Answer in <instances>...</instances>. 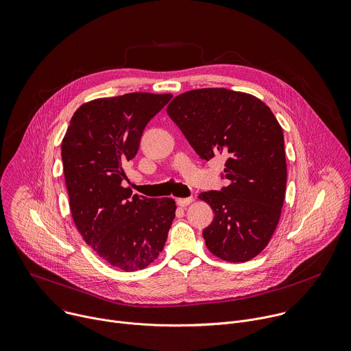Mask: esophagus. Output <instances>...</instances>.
I'll return each instance as SVG.
<instances>
[{"mask_svg": "<svg viewBox=\"0 0 351 351\" xmlns=\"http://www.w3.org/2000/svg\"><path fill=\"white\" fill-rule=\"evenodd\" d=\"M193 202V197H180L177 199V204L181 206V207H185L188 204H191Z\"/></svg>", "mask_w": 351, "mask_h": 351, "instance_id": "obj_1", "label": "esophagus"}]
</instances>
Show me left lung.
I'll return each instance as SVG.
<instances>
[{
	"instance_id": "1",
	"label": "left lung",
	"mask_w": 351,
	"mask_h": 351,
	"mask_svg": "<svg viewBox=\"0 0 351 351\" xmlns=\"http://www.w3.org/2000/svg\"><path fill=\"white\" fill-rule=\"evenodd\" d=\"M167 113L202 159L227 158L230 185L199 195L215 213L203 230L207 249L231 263L256 257L268 245L284 206L282 127L263 101L227 88L186 91L169 104Z\"/></svg>"
}]
</instances>
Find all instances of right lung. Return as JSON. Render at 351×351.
<instances>
[{
    "label": "right lung",
    "instance_id": "add662e5",
    "mask_svg": "<svg viewBox=\"0 0 351 351\" xmlns=\"http://www.w3.org/2000/svg\"><path fill=\"white\" fill-rule=\"evenodd\" d=\"M171 94L131 93L83 104L62 139V162L73 221L88 246L123 271L158 258L176 217L170 197L148 199L121 186L148 121Z\"/></svg>",
    "mask_w": 351,
    "mask_h": 351
}]
</instances>
